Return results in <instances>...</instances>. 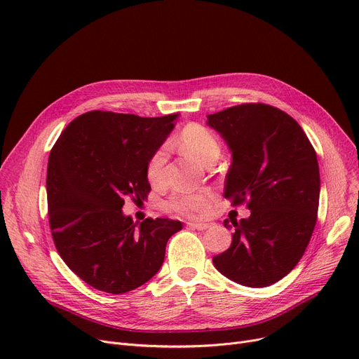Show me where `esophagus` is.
<instances>
[{
  "mask_svg": "<svg viewBox=\"0 0 359 359\" xmlns=\"http://www.w3.org/2000/svg\"><path fill=\"white\" fill-rule=\"evenodd\" d=\"M187 227L195 229V230H206L210 227V224H206V222H187Z\"/></svg>",
  "mask_w": 359,
  "mask_h": 359,
  "instance_id": "34e87169",
  "label": "esophagus"
}]
</instances>
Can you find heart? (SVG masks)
Returning a JSON list of instances; mask_svg holds the SVG:
<instances>
[{
    "instance_id": "1",
    "label": "heart",
    "mask_w": 359,
    "mask_h": 359,
    "mask_svg": "<svg viewBox=\"0 0 359 359\" xmlns=\"http://www.w3.org/2000/svg\"><path fill=\"white\" fill-rule=\"evenodd\" d=\"M177 144L194 156L201 163L210 165L212 164L221 153V145L212 132L199 123L186 125L179 134ZM165 148L157 149L147 164V179L151 186L161 187L165 183ZM210 196L205 194H187L177 192L172 195L167 202L165 208L182 215H199L208 211Z\"/></svg>"
}]
</instances>
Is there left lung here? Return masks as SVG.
I'll return each instance as SVG.
<instances>
[{"instance_id": "left-lung-1", "label": "left lung", "mask_w": 359, "mask_h": 359, "mask_svg": "<svg viewBox=\"0 0 359 359\" xmlns=\"http://www.w3.org/2000/svg\"><path fill=\"white\" fill-rule=\"evenodd\" d=\"M233 153L224 198L250 217L225 219L231 246L212 257L237 284L262 288L288 275L316 227L320 173L316 151L295 119L278 107L244 103L208 115Z\"/></svg>"}]
</instances>
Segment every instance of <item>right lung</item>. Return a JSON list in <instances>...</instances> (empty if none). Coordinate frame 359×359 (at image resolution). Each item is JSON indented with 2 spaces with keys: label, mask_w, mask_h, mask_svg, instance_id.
Wrapping results in <instances>:
<instances>
[{
  "label": "right lung",
  "mask_w": 359,
  "mask_h": 359,
  "mask_svg": "<svg viewBox=\"0 0 359 359\" xmlns=\"http://www.w3.org/2000/svg\"><path fill=\"white\" fill-rule=\"evenodd\" d=\"M175 115L141 118L91 110L75 118L50 149L49 227L67 266L109 294L135 290L161 268L165 244L183 224L125 217L126 198L147 199V164L175 128Z\"/></svg>",
  "instance_id": "right-lung-1"
}]
</instances>
